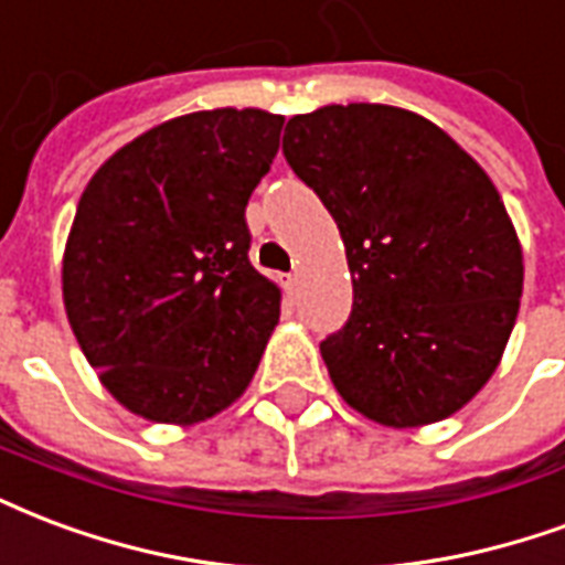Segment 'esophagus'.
<instances>
[{
    "instance_id": "1",
    "label": "esophagus",
    "mask_w": 565,
    "mask_h": 565,
    "mask_svg": "<svg viewBox=\"0 0 565 565\" xmlns=\"http://www.w3.org/2000/svg\"><path fill=\"white\" fill-rule=\"evenodd\" d=\"M296 287H299V275H296V271H294V275H284V290L294 296Z\"/></svg>"
}]
</instances>
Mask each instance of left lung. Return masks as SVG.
Instances as JSON below:
<instances>
[{
	"label": "left lung",
	"instance_id": "8db88e82",
	"mask_svg": "<svg viewBox=\"0 0 565 565\" xmlns=\"http://www.w3.org/2000/svg\"><path fill=\"white\" fill-rule=\"evenodd\" d=\"M284 158L344 239L353 311L320 344L338 395L422 428L479 395L503 359L524 254L491 177L425 116L329 104L294 116Z\"/></svg>",
	"mask_w": 565,
	"mask_h": 565
}]
</instances>
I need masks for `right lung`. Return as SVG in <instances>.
I'll return each mask as SVG.
<instances>
[{
  "label": "right lung",
  "instance_id": "right-lung-1",
  "mask_svg": "<svg viewBox=\"0 0 565 565\" xmlns=\"http://www.w3.org/2000/svg\"><path fill=\"white\" fill-rule=\"evenodd\" d=\"M284 116L185 113L104 161L62 254V302L83 356L134 416L198 425L248 388L281 290L248 260L245 206Z\"/></svg>",
  "mask_w": 565,
  "mask_h": 565
}]
</instances>
